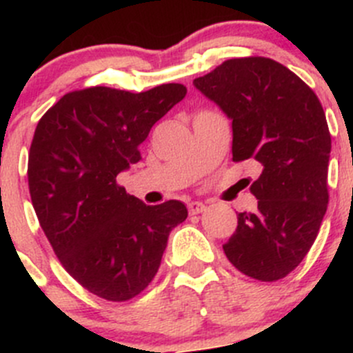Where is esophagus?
I'll list each match as a JSON object with an SVG mask.
<instances>
[{"label": "esophagus", "instance_id": "34e87169", "mask_svg": "<svg viewBox=\"0 0 353 353\" xmlns=\"http://www.w3.org/2000/svg\"><path fill=\"white\" fill-rule=\"evenodd\" d=\"M188 208H190L191 215H198V213L205 212L206 205H205V203H201V201H191L190 205H188Z\"/></svg>", "mask_w": 353, "mask_h": 353}]
</instances>
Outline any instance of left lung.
<instances>
[{
	"mask_svg": "<svg viewBox=\"0 0 353 353\" xmlns=\"http://www.w3.org/2000/svg\"><path fill=\"white\" fill-rule=\"evenodd\" d=\"M232 121V160L254 159V213H239L223 244L244 275L275 282L311 249L328 206L331 137L314 92L270 58L227 59L193 81Z\"/></svg>",
	"mask_w": 353,
	"mask_h": 353,
	"instance_id": "obj_1",
	"label": "left lung"
}]
</instances>
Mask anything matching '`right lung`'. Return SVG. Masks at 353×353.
<instances>
[{
	"label": "right lung",
	"instance_id": "add662e5",
	"mask_svg": "<svg viewBox=\"0 0 353 353\" xmlns=\"http://www.w3.org/2000/svg\"><path fill=\"white\" fill-rule=\"evenodd\" d=\"M184 95L181 83L140 94L83 88L63 95L35 128L27 176L39 223L66 272L105 301L148 287L170 230L188 216L177 199L145 205L116 183Z\"/></svg>",
	"mask_w": 353,
	"mask_h": 353
}]
</instances>
